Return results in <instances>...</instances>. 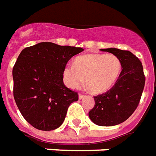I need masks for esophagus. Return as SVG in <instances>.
Returning <instances> with one entry per match:
<instances>
[{"label": "esophagus", "instance_id": "obj_1", "mask_svg": "<svg viewBox=\"0 0 156 156\" xmlns=\"http://www.w3.org/2000/svg\"><path fill=\"white\" fill-rule=\"evenodd\" d=\"M83 98H84V95H83V94H78V99H79V100H82V99H83Z\"/></svg>", "mask_w": 156, "mask_h": 156}]
</instances>
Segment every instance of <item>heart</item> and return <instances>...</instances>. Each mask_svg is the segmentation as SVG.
<instances>
[{"label": "heart", "instance_id": "1", "mask_svg": "<svg viewBox=\"0 0 156 156\" xmlns=\"http://www.w3.org/2000/svg\"><path fill=\"white\" fill-rule=\"evenodd\" d=\"M121 72L122 62L115 55L88 54L77 57L73 65L64 67L63 81L68 88L78 89L85 80L89 91L99 94L113 87Z\"/></svg>", "mask_w": 156, "mask_h": 156}]
</instances>
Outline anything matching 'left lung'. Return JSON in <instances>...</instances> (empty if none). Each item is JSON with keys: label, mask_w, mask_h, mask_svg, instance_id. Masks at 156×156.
Instances as JSON below:
<instances>
[{"label": "left lung", "mask_w": 156, "mask_h": 156, "mask_svg": "<svg viewBox=\"0 0 156 156\" xmlns=\"http://www.w3.org/2000/svg\"><path fill=\"white\" fill-rule=\"evenodd\" d=\"M101 51L117 56L122 70L112 89L94 97V106L89 116L98 126L111 127L125 122L134 112L142 95L145 77L142 63L132 52L116 48Z\"/></svg>", "instance_id": "1"}]
</instances>
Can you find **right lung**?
Here are the masks:
<instances>
[{"mask_svg": "<svg viewBox=\"0 0 156 156\" xmlns=\"http://www.w3.org/2000/svg\"><path fill=\"white\" fill-rule=\"evenodd\" d=\"M83 48L41 42L23 49L13 69V95L24 119L42 131L63 123L78 93L63 83V69Z\"/></svg>", "mask_w": 156, "mask_h": 156, "instance_id": "obj_1", "label": "right lung"}]
</instances>
